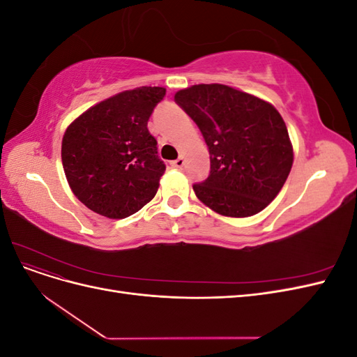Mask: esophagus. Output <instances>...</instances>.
Here are the masks:
<instances>
[{
    "instance_id": "esophagus-1",
    "label": "esophagus",
    "mask_w": 357,
    "mask_h": 357,
    "mask_svg": "<svg viewBox=\"0 0 357 357\" xmlns=\"http://www.w3.org/2000/svg\"><path fill=\"white\" fill-rule=\"evenodd\" d=\"M171 165L174 167V168H181L183 165H185V158H178V159H176V160H172Z\"/></svg>"
}]
</instances>
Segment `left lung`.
<instances>
[{"label": "left lung", "instance_id": "8db88e82", "mask_svg": "<svg viewBox=\"0 0 357 357\" xmlns=\"http://www.w3.org/2000/svg\"><path fill=\"white\" fill-rule=\"evenodd\" d=\"M174 100L208 146L210 176L193 185L197 198L226 218L262 211L294 164L282 114L268 101L220 83L193 84L176 92Z\"/></svg>", "mask_w": 357, "mask_h": 357}]
</instances>
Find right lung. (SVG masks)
I'll use <instances>...</instances> for the list:
<instances>
[{
    "mask_svg": "<svg viewBox=\"0 0 357 357\" xmlns=\"http://www.w3.org/2000/svg\"><path fill=\"white\" fill-rule=\"evenodd\" d=\"M164 96L160 86L119 92L68 125L62 167L75 198L89 210L125 219L155 198L165 164L147 122Z\"/></svg>",
    "mask_w": 357,
    "mask_h": 357,
    "instance_id": "add662e5",
    "label": "right lung"
}]
</instances>
